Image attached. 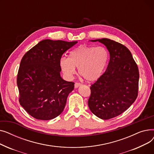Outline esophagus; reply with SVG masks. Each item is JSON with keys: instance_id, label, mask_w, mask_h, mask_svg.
I'll list each match as a JSON object with an SVG mask.
<instances>
[{"instance_id": "34e87169", "label": "esophagus", "mask_w": 154, "mask_h": 154, "mask_svg": "<svg viewBox=\"0 0 154 154\" xmlns=\"http://www.w3.org/2000/svg\"><path fill=\"white\" fill-rule=\"evenodd\" d=\"M81 85V84L80 83H79V82H75V85H74V86H75V88H78L79 86H80Z\"/></svg>"}]
</instances>
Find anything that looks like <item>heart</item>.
I'll return each instance as SVG.
<instances>
[{"label": "heart", "instance_id": "1", "mask_svg": "<svg viewBox=\"0 0 154 154\" xmlns=\"http://www.w3.org/2000/svg\"><path fill=\"white\" fill-rule=\"evenodd\" d=\"M109 58L107 48L103 47H94L82 45L70 51L69 58L62 57L60 67L64 75L71 79L79 73L87 81L97 80L102 74Z\"/></svg>", "mask_w": 154, "mask_h": 154}]
</instances>
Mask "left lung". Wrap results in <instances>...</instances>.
Wrapping results in <instances>:
<instances>
[{"instance_id": "obj_1", "label": "left lung", "mask_w": 154, "mask_h": 154, "mask_svg": "<svg viewBox=\"0 0 154 154\" xmlns=\"http://www.w3.org/2000/svg\"><path fill=\"white\" fill-rule=\"evenodd\" d=\"M106 46L110 60L103 74L91 85L88 106L103 120L122 114L138 95L139 72L131 52L124 45L109 38L92 40Z\"/></svg>"}]
</instances>
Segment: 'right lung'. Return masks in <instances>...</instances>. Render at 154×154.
<instances>
[{"instance_id": "right-lung-1", "label": "right lung", "mask_w": 154, "mask_h": 154, "mask_svg": "<svg viewBox=\"0 0 154 154\" xmlns=\"http://www.w3.org/2000/svg\"><path fill=\"white\" fill-rule=\"evenodd\" d=\"M77 43L45 39L23 56L17 78L19 102L32 117L48 120L63 112L74 83L60 77L59 62Z\"/></svg>"}]
</instances>
